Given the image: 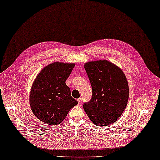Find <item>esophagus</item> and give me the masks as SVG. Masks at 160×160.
<instances>
[{
	"mask_svg": "<svg viewBox=\"0 0 160 160\" xmlns=\"http://www.w3.org/2000/svg\"><path fill=\"white\" fill-rule=\"evenodd\" d=\"M77 101H78L79 105H80L82 104V99L81 98H78V99H77Z\"/></svg>",
	"mask_w": 160,
	"mask_h": 160,
	"instance_id": "obj_1",
	"label": "esophagus"
}]
</instances>
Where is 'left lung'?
<instances>
[{
	"instance_id": "left-lung-1",
	"label": "left lung",
	"mask_w": 160,
	"mask_h": 160,
	"mask_svg": "<svg viewBox=\"0 0 160 160\" xmlns=\"http://www.w3.org/2000/svg\"><path fill=\"white\" fill-rule=\"evenodd\" d=\"M84 68L92 86V96L83 108L97 126L115 122L125 111L129 96L127 80L122 71L108 61L87 62Z\"/></svg>"
}]
</instances>
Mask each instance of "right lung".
<instances>
[{
  "mask_svg": "<svg viewBox=\"0 0 160 160\" xmlns=\"http://www.w3.org/2000/svg\"><path fill=\"white\" fill-rule=\"evenodd\" d=\"M74 64L56 62L41 70L33 82L29 96L33 113L46 125H57L78 102L65 82Z\"/></svg>",
  "mask_w": 160,
  "mask_h": 160,
  "instance_id": "obj_1",
  "label": "right lung"
}]
</instances>
